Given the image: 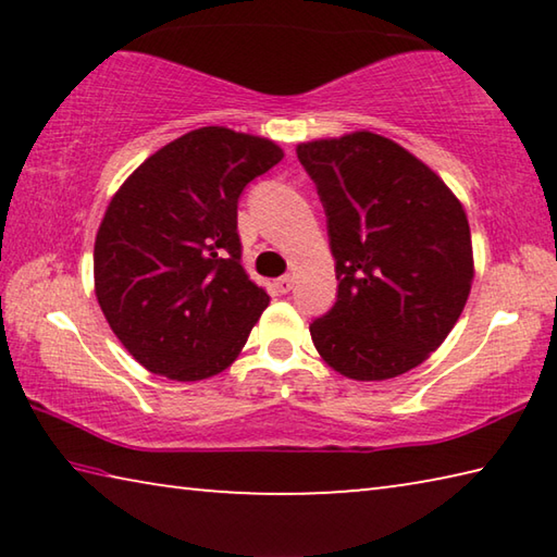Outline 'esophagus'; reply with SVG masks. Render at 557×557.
Wrapping results in <instances>:
<instances>
[{"mask_svg":"<svg viewBox=\"0 0 557 557\" xmlns=\"http://www.w3.org/2000/svg\"><path fill=\"white\" fill-rule=\"evenodd\" d=\"M292 287H295V277H292V275H282V277L275 280V289L282 292V295H287Z\"/></svg>","mask_w":557,"mask_h":557,"instance_id":"obj_1","label":"esophagus"}]
</instances>
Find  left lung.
Wrapping results in <instances>:
<instances>
[{"label": "left lung", "instance_id": "8db88e82", "mask_svg": "<svg viewBox=\"0 0 557 557\" xmlns=\"http://www.w3.org/2000/svg\"><path fill=\"white\" fill-rule=\"evenodd\" d=\"M326 211L338 295L309 324L351 381H388L437 351L467 305L474 256L465 206L393 139L358 129L297 145Z\"/></svg>", "mask_w": 557, "mask_h": 557}]
</instances>
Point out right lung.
Here are the masks:
<instances>
[{"mask_svg":"<svg viewBox=\"0 0 557 557\" xmlns=\"http://www.w3.org/2000/svg\"><path fill=\"white\" fill-rule=\"evenodd\" d=\"M285 152L265 137L201 127L147 157L96 235V297L147 371L203 381L238 358L270 305L240 265L238 199Z\"/></svg>","mask_w":557,"mask_h":557,"instance_id":"1","label":"right lung"}]
</instances>
